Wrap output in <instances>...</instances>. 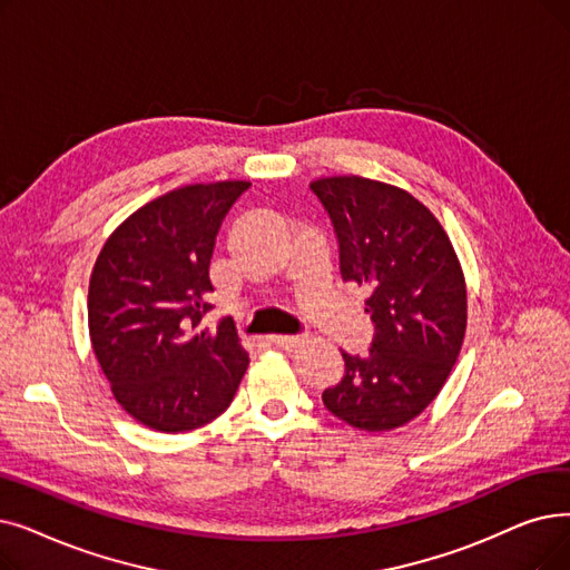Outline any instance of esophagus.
<instances>
[{"mask_svg":"<svg viewBox=\"0 0 570 570\" xmlns=\"http://www.w3.org/2000/svg\"><path fill=\"white\" fill-rule=\"evenodd\" d=\"M267 342L279 346V350L291 352V350H295V346L303 344V337L301 335H272V337H267Z\"/></svg>","mask_w":570,"mask_h":570,"instance_id":"obj_1","label":"esophagus"}]
</instances>
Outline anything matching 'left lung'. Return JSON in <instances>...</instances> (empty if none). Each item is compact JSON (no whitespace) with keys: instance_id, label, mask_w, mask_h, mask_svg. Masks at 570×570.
<instances>
[{"instance_id":"8db88e82","label":"left lung","mask_w":570,"mask_h":570,"mask_svg":"<svg viewBox=\"0 0 570 570\" xmlns=\"http://www.w3.org/2000/svg\"><path fill=\"white\" fill-rule=\"evenodd\" d=\"M342 282L365 286L370 352H342L344 377L324 405L361 431L407 424L440 393L465 333L463 272L435 216L401 188L363 177L318 179Z\"/></svg>"}]
</instances>
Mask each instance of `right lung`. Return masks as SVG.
I'll use <instances>...</instances> for the list:
<instances>
[{"label": "right lung", "instance_id": "right-lung-1", "mask_svg": "<svg viewBox=\"0 0 570 570\" xmlns=\"http://www.w3.org/2000/svg\"><path fill=\"white\" fill-rule=\"evenodd\" d=\"M246 181L195 184L137 209L97 256L88 328L116 401L163 433L209 424L233 403L249 365L233 318L214 309L209 263L220 224Z\"/></svg>", "mask_w": 570, "mask_h": 570}]
</instances>
